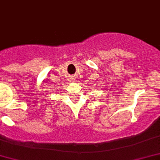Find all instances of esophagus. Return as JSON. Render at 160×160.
Segmentation results:
<instances>
[{
    "mask_svg": "<svg viewBox=\"0 0 160 160\" xmlns=\"http://www.w3.org/2000/svg\"><path fill=\"white\" fill-rule=\"evenodd\" d=\"M72 81H75V79H74V78H72Z\"/></svg>",
    "mask_w": 160,
    "mask_h": 160,
    "instance_id": "obj_1",
    "label": "esophagus"
}]
</instances>
